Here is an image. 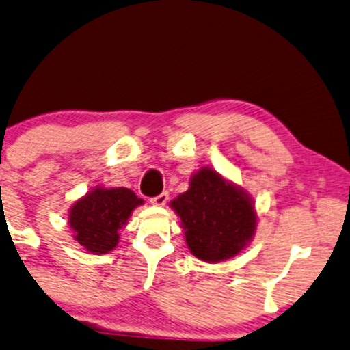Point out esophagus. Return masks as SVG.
Segmentation results:
<instances>
[{
  "label": "esophagus",
  "instance_id": "34e87169",
  "mask_svg": "<svg viewBox=\"0 0 350 350\" xmlns=\"http://www.w3.org/2000/svg\"><path fill=\"white\" fill-rule=\"evenodd\" d=\"M167 198H170V195H167L166 192H163L160 195H157V197L150 198V203L155 204V206H165L166 202H167Z\"/></svg>",
  "mask_w": 350,
  "mask_h": 350
}]
</instances>
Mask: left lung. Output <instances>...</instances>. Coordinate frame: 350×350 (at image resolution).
<instances>
[{
  "instance_id": "8db88e82",
  "label": "left lung",
  "mask_w": 350,
  "mask_h": 350,
  "mask_svg": "<svg viewBox=\"0 0 350 350\" xmlns=\"http://www.w3.org/2000/svg\"><path fill=\"white\" fill-rule=\"evenodd\" d=\"M180 217L190 253L204 262H221L241 253L256 234L253 198L213 167L193 172L187 192L170 203Z\"/></svg>"
}]
</instances>
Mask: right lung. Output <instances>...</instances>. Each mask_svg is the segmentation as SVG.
Segmentation results:
<instances>
[{"label": "right lung", "instance_id": "1", "mask_svg": "<svg viewBox=\"0 0 350 350\" xmlns=\"http://www.w3.org/2000/svg\"><path fill=\"white\" fill-rule=\"evenodd\" d=\"M142 198L126 187L96 185L68 209V226L73 239L92 254H105L116 248L120 230Z\"/></svg>", "mask_w": 350, "mask_h": 350}]
</instances>
